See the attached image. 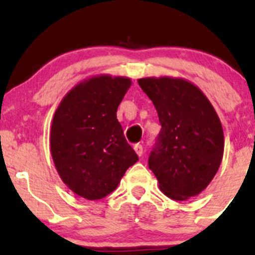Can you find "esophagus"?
<instances>
[{
  "instance_id": "esophagus-1",
  "label": "esophagus",
  "mask_w": 255,
  "mask_h": 255,
  "mask_svg": "<svg viewBox=\"0 0 255 255\" xmlns=\"http://www.w3.org/2000/svg\"><path fill=\"white\" fill-rule=\"evenodd\" d=\"M134 151H135V153H136L139 157H141L142 153H144V150H142V146L140 145V144L134 145Z\"/></svg>"
}]
</instances>
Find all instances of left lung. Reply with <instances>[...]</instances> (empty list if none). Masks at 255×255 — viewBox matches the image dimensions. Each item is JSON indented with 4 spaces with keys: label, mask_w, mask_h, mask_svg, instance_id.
<instances>
[{
    "label": "left lung",
    "mask_w": 255,
    "mask_h": 255,
    "mask_svg": "<svg viewBox=\"0 0 255 255\" xmlns=\"http://www.w3.org/2000/svg\"><path fill=\"white\" fill-rule=\"evenodd\" d=\"M137 84L153 103L162 126L148 157L159 189L178 201L200 194L223 158V128L215 108L186 79L141 78Z\"/></svg>",
    "instance_id": "obj_1"
}]
</instances>
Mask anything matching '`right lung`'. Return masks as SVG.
Instances as JSON below:
<instances>
[{
	"mask_svg": "<svg viewBox=\"0 0 255 255\" xmlns=\"http://www.w3.org/2000/svg\"><path fill=\"white\" fill-rule=\"evenodd\" d=\"M130 85L129 78L95 75L73 87L55 111L52 160L63 183L79 197H107L139 159L116 118Z\"/></svg>",
	"mask_w": 255,
	"mask_h": 255,
	"instance_id": "add662e5",
	"label": "right lung"
}]
</instances>
